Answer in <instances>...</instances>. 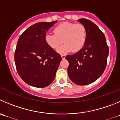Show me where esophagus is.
<instances>
[{
  "mask_svg": "<svg viewBox=\"0 0 120 120\" xmlns=\"http://www.w3.org/2000/svg\"><path fill=\"white\" fill-rule=\"evenodd\" d=\"M61 58H62L63 59H64L66 58V55H64V54H61Z\"/></svg>",
  "mask_w": 120,
  "mask_h": 120,
  "instance_id": "obj_1",
  "label": "esophagus"
}]
</instances>
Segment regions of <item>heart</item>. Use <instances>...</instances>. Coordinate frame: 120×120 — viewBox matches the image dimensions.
<instances>
[{
  "label": "heart",
  "instance_id": "heart-1",
  "mask_svg": "<svg viewBox=\"0 0 120 120\" xmlns=\"http://www.w3.org/2000/svg\"><path fill=\"white\" fill-rule=\"evenodd\" d=\"M54 33L47 34L45 36V41L52 49H57L62 44L58 52L66 53L71 51L75 52L81 50L85 44L86 40V30L83 25L65 22L54 29Z\"/></svg>",
  "mask_w": 120,
  "mask_h": 120
}]
</instances>
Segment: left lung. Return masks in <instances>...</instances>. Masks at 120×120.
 Wrapping results in <instances>:
<instances>
[{
  "label": "left lung",
  "mask_w": 120,
  "mask_h": 120,
  "mask_svg": "<svg viewBox=\"0 0 120 120\" xmlns=\"http://www.w3.org/2000/svg\"><path fill=\"white\" fill-rule=\"evenodd\" d=\"M78 22L86 30V40L83 47L66 59L69 63L68 75L78 85H86L97 80L107 66L109 49L105 37L94 22L86 19Z\"/></svg>",
  "instance_id": "obj_1"
}]
</instances>
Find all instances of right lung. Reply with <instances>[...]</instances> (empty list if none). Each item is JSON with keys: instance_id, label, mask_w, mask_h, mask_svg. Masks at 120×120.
I'll use <instances>...</instances> for the list:
<instances>
[{"instance_id": "1", "label": "right lung", "mask_w": 120, "mask_h": 120, "mask_svg": "<svg viewBox=\"0 0 120 120\" xmlns=\"http://www.w3.org/2000/svg\"><path fill=\"white\" fill-rule=\"evenodd\" d=\"M56 22L35 23L19 38L15 62L19 76L29 85L45 88L54 80L62 58L47 44L45 36Z\"/></svg>"}]
</instances>
